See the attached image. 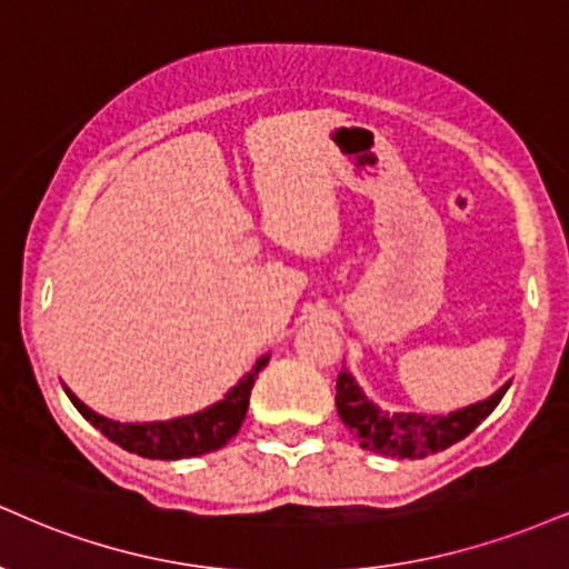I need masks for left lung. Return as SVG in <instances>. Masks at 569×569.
<instances>
[{
	"mask_svg": "<svg viewBox=\"0 0 569 569\" xmlns=\"http://www.w3.org/2000/svg\"><path fill=\"white\" fill-rule=\"evenodd\" d=\"M511 381L475 406L453 413H389L368 400L355 376L341 368L337 379V410L360 448L392 458H427L475 432L496 410Z\"/></svg>",
	"mask_w": 569,
	"mask_h": 569,
	"instance_id": "8db88e82",
	"label": "left lung"
}]
</instances>
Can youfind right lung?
I'll list each match as a JSON object with an SVG mask.
<instances>
[{"mask_svg": "<svg viewBox=\"0 0 569 569\" xmlns=\"http://www.w3.org/2000/svg\"><path fill=\"white\" fill-rule=\"evenodd\" d=\"M267 360H270V355H262V358L254 362V368H251L236 387L228 389V395H224L222 400H217L214 406L196 410V413L190 416H177V419L169 421H113L108 419V416L94 413V410L84 406V402H81L66 385L63 389L68 400L77 406L79 413L84 416L94 429H100L108 440L119 445V448L142 458H156V461H180V458L211 453V450L222 448L224 442L238 435V429H241V423L246 419V410H249L251 387H254L257 376L267 366Z\"/></svg>", "mask_w": 569, "mask_h": 569, "instance_id": "right-lung-1", "label": "right lung"}]
</instances>
